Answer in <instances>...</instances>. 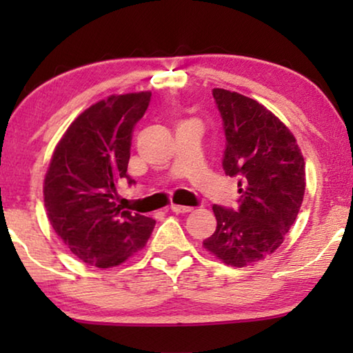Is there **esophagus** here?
<instances>
[{
    "instance_id": "34e87169",
    "label": "esophagus",
    "mask_w": 353,
    "mask_h": 353,
    "mask_svg": "<svg viewBox=\"0 0 353 353\" xmlns=\"http://www.w3.org/2000/svg\"><path fill=\"white\" fill-rule=\"evenodd\" d=\"M170 210L175 212V214H190V212L192 210V207H188V205H176L173 204L170 205Z\"/></svg>"
}]
</instances>
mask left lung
<instances>
[{
  "label": "left lung",
  "mask_w": 353,
  "mask_h": 353,
  "mask_svg": "<svg viewBox=\"0 0 353 353\" xmlns=\"http://www.w3.org/2000/svg\"><path fill=\"white\" fill-rule=\"evenodd\" d=\"M223 120V170L238 176V209L214 204L215 233L202 245L231 267L273 254L297 219L305 192V162L276 115L248 96L214 88Z\"/></svg>",
  "instance_id": "obj_1"
}]
</instances>
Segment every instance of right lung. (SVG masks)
Wrapping results in <instances>:
<instances>
[{"mask_svg":"<svg viewBox=\"0 0 353 353\" xmlns=\"http://www.w3.org/2000/svg\"><path fill=\"white\" fill-rule=\"evenodd\" d=\"M151 93L109 96L81 112L57 143L45 176L48 220L70 252L85 263L110 268L146 245L156 220L123 210L117 186L127 173L134 125Z\"/></svg>","mask_w":353,"mask_h":353,"instance_id":"right-lung-1","label":"right lung"}]
</instances>
